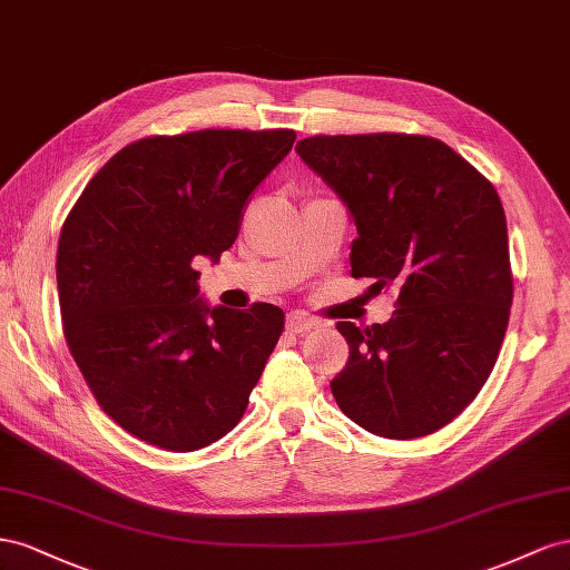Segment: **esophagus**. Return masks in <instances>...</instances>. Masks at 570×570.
<instances>
[{
    "label": "esophagus",
    "instance_id": "1",
    "mask_svg": "<svg viewBox=\"0 0 570 570\" xmlns=\"http://www.w3.org/2000/svg\"><path fill=\"white\" fill-rule=\"evenodd\" d=\"M317 320L313 317V315H307V313H303V311H291L288 315H286V327L291 330V332H296V334H305V332H311L313 327H317Z\"/></svg>",
    "mask_w": 570,
    "mask_h": 570
}]
</instances>
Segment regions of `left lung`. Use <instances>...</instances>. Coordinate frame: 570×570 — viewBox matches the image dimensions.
Returning a JSON list of instances; mask_svg holds the SVG:
<instances>
[{
  "label": "left lung",
  "instance_id": "left-lung-1",
  "mask_svg": "<svg viewBox=\"0 0 570 570\" xmlns=\"http://www.w3.org/2000/svg\"><path fill=\"white\" fill-rule=\"evenodd\" d=\"M296 153L355 222L351 274L399 291L386 324H336L351 351L332 380L338 409L386 439L442 430L480 394L509 327V232L494 186L430 136H313Z\"/></svg>",
  "mask_w": 570,
  "mask_h": 570
}]
</instances>
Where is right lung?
<instances>
[{
  "label": "right lung",
  "instance_id": "obj_1",
  "mask_svg": "<svg viewBox=\"0 0 570 570\" xmlns=\"http://www.w3.org/2000/svg\"><path fill=\"white\" fill-rule=\"evenodd\" d=\"M296 134L205 128L142 138L97 171L61 226L69 351L100 409L167 451L209 446L246 413L284 311L198 298L195 257L234 246L253 190Z\"/></svg>",
  "mask_w": 570,
  "mask_h": 570
}]
</instances>
